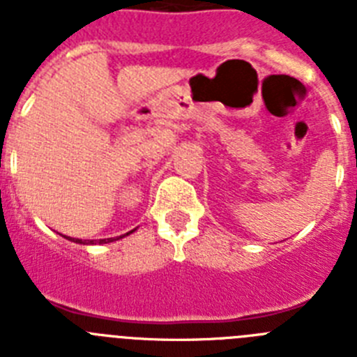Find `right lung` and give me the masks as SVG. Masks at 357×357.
I'll use <instances>...</instances> for the list:
<instances>
[{"mask_svg":"<svg viewBox=\"0 0 357 357\" xmlns=\"http://www.w3.org/2000/svg\"><path fill=\"white\" fill-rule=\"evenodd\" d=\"M134 230H135V229H134ZM134 230H130V232H127V234H123V236H118V238H107V239H98V243H100V245H103V243H112V241H118V239H121V238H125V236L132 234V232H134ZM69 241L80 243V245H94V243H96V241H89V239H87V241H82V239H77V238H69Z\"/></svg>","mask_w":357,"mask_h":357,"instance_id":"right-lung-1","label":"right lung"}]
</instances>
